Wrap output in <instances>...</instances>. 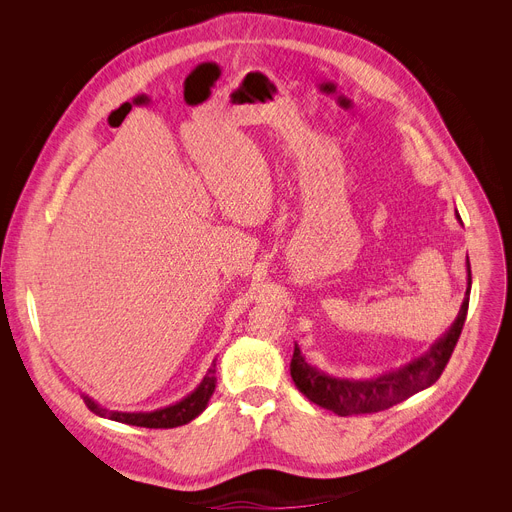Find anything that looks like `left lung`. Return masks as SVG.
<instances>
[{"label": "left lung", "instance_id": "8db88e82", "mask_svg": "<svg viewBox=\"0 0 512 512\" xmlns=\"http://www.w3.org/2000/svg\"><path fill=\"white\" fill-rule=\"evenodd\" d=\"M467 272H469V288H467L463 307L459 311V317H456L446 336L429 348V353H425L421 359L409 363L407 367H402L398 371L386 373L378 380L348 382V380L330 378V375L313 369L311 365L305 363L299 346H294V355L290 361V375H292L294 386H297L311 402H315V405L324 407L340 417L386 411L398 405V402L417 394L419 390L432 386L434 382H438L444 367L448 365L454 346L459 342L465 326L467 311H469V292H471L469 259H467Z\"/></svg>", "mask_w": 512, "mask_h": 512}]
</instances>
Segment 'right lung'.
<instances>
[{"instance_id": "obj_1", "label": "right lung", "mask_w": 512, "mask_h": 512, "mask_svg": "<svg viewBox=\"0 0 512 512\" xmlns=\"http://www.w3.org/2000/svg\"><path fill=\"white\" fill-rule=\"evenodd\" d=\"M215 390V361L209 369V373L203 378L201 386L188 394L184 400L176 402L172 407L159 409L153 413H120V411H107L101 409L97 402H93L89 396H83L85 405L91 413L99 415V417H107L112 421H120V423H128V425H137V427H149V429H170V427H178L184 425L188 421H193L205 407Z\"/></svg>"}]
</instances>
